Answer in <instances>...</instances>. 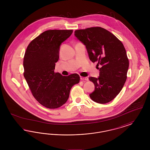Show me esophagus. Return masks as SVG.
<instances>
[{"label": "esophagus", "instance_id": "1", "mask_svg": "<svg viewBox=\"0 0 150 150\" xmlns=\"http://www.w3.org/2000/svg\"><path fill=\"white\" fill-rule=\"evenodd\" d=\"M80 79L82 80H86V81H88L89 80L88 77H82V76L80 77Z\"/></svg>", "mask_w": 150, "mask_h": 150}]
</instances>
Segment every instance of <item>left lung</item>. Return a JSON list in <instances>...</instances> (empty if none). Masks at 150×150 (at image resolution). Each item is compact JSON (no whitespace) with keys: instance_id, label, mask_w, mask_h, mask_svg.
<instances>
[{"instance_id":"1","label":"left lung","mask_w":150,"mask_h":150,"mask_svg":"<svg viewBox=\"0 0 150 150\" xmlns=\"http://www.w3.org/2000/svg\"><path fill=\"white\" fill-rule=\"evenodd\" d=\"M74 35L86 46L90 60L100 66L99 76L89 78L95 86L89 97L98 103L111 101L120 92L127 78L129 64L124 45L100 27L78 30Z\"/></svg>"}]
</instances>
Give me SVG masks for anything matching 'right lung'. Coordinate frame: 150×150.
I'll return each instance as SVG.
<instances>
[{
	"instance_id": "right-lung-1",
	"label": "right lung",
	"mask_w": 150,
	"mask_h": 150,
	"mask_svg": "<svg viewBox=\"0 0 150 150\" xmlns=\"http://www.w3.org/2000/svg\"><path fill=\"white\" fill-rule=\"evenodd\" d=\"M72 32V30L45 31L30 42L25 53L24 77L36 100L48 108L64 105L72 86L80 81L77 74L65 76L54 71L60 46Z\"/></svg>"
}]
</instances>
